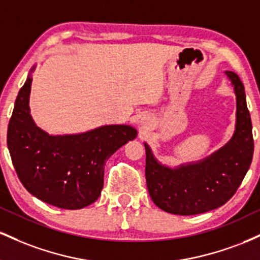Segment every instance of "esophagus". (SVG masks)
I'll return each mask as SVG.
<instances>
[{"instance_id":"obj_1","label":"esophagus","mask_w":260,"mask_h":260,"mask_svg":"<svg viewBox=\"0 0 260 260\" xmlns=\"http://www.w3.org/2000/svg\"><path fill=\"white\" fill-rule=\"evenodd\" d=\"M140 123H142L143 126H144V127H145V126H148V124H149L147 120H142V121H140Z\"/></svg>"}]
</instances>
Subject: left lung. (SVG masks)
<instances>
[{
    "mask_svg": "<svg viewBox=\"0 0 260 260\" xmlns=\"http://www.w3.org/2000/svg\"><path fill=\"white\" fill-rule=\"evenodd\" d=\"M236 94V127L232 138L205 159L162 165L144 143L145 178L151 201L175 215H196L225 204L235 194L252 162L254 143L246 92L240 77L226 71Z\"/></svg>",
    "mask_w": 260,
    "mask_h": 260,
    "instance_id": "obj_1",
    "label": "left lung"
}]
</instances>
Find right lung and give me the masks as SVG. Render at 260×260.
Returning a JSON list of instances; mask_svg holds the SVG:
<instances>
[{
	"instance_id": "add662e5",
	"label": "right lung",
	"mask_w": 260,
	"mask_h": 260,
	"mask_svg": "<svg viewBox=\"0 0 260 260\" xmlns=\"http://www.w3.org/2000/svg\"><path fill=\"white\" fill-rule=\"evenodd\" d=\"M34 70L35 66L18 92L8 123L12 162L25 189L40 201L68 210L88 207L101 194L106 161L138 132L128 124L64 136L45 132L35 124L29 107Z\"/></svg>"
}]
</instances>
